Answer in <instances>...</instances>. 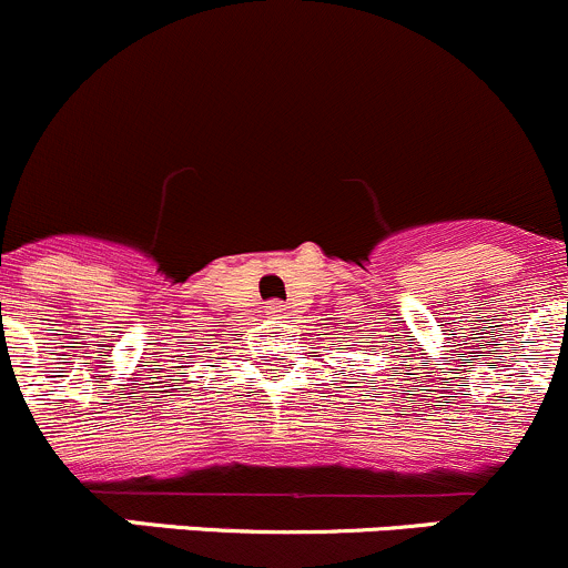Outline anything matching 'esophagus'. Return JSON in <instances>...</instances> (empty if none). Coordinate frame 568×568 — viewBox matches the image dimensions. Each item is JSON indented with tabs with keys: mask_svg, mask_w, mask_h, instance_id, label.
Segmentation results:
<instances>
[{
	"mask_svg": "<svg viewBox=\"0 0 568 568\" xmlns=\"http://www.w3.org/2000/svg\"><path fill=\"white\" fill-rule=\"evenodd\" d=\"M265 312L271 314V317H282V314H286V306H284L282 301H271V303H267V306H265Z\"/></svg>",
	"mask_w": 568,
	"mask_h": 568,
	"instance_id": "1",
	"label": "esophagus"
}]
</instances>
